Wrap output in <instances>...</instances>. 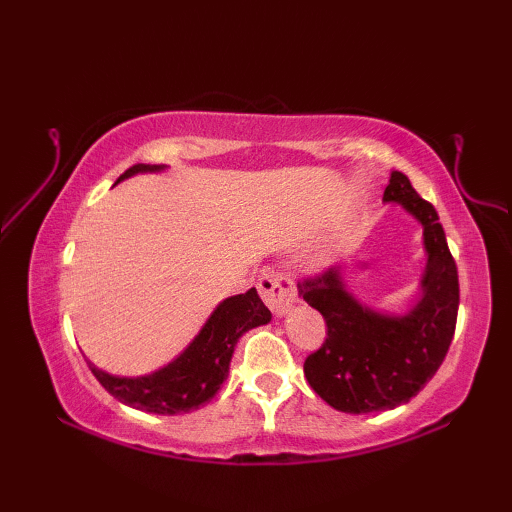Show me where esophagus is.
Wrapping results in <instances>:
<instances>
[{
	"label": "esophagus",
	"instance_id": "34e87169",
	"mask_svg": "<svg viewBox=\"0 0 512 512\" xmlns=\"http://www.w3.org/2000/svg\"><path fill=\"white\" fill-rule=\"evenodd\" d=\"M257 288H259V295H262V299L266 301V306L273 310L275 317H286L297 301L295 284H292V279L288 275L264 273V277L259 279Z\"/></svg>",
	"mask_w": 512,
	"mask_h": 512
}]
</instances>
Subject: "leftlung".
<instances>
[{
    "mask_svg": "<svg viewBox=\"0 0 512 512\" xmlns=\"http://www.w3.org/2000/svg\"><path fill=\"white\" fill-rule=\"evenodd\" d=\"M383 202L400 204L422 226L427 264L405 314L358 301L341 266L297 286L299 297L328 325V339L306 358L303 374L330 407L345 413L387 411L409 402L438 372L458 319V268L436 209L400 171H391Z\"/></svg>",
    "mask_w": 512,
    "mask_h": 512,
    "instance_id": "8db88e82",
    "label": "left lung"
}]
</instances>
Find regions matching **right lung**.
<instances>
[{"mask_svg":"<svg viewBox=\"0 0 512 512\" xmlns=\"http://www.w3.org/2000/svg\"><path fill=\"white\" fill-rule=\"evenodd\" d=\"M167 165H134L127 169L116 184L138 176V173H160ZM273 314L259 299L257 290L250 288L244 295L228 297L217 303V308L206 319L202 330L187 345L176 361L145 376H114L96 365H90L96 380L125 405L160 413V416H178L200 409L209 402L228 376L231 358L239 336L266 325Z\"/></svg>","mask_w":512,"mask_h":512,"instance_id":"right-lung-1","label":"right lung"}]
</instances>
